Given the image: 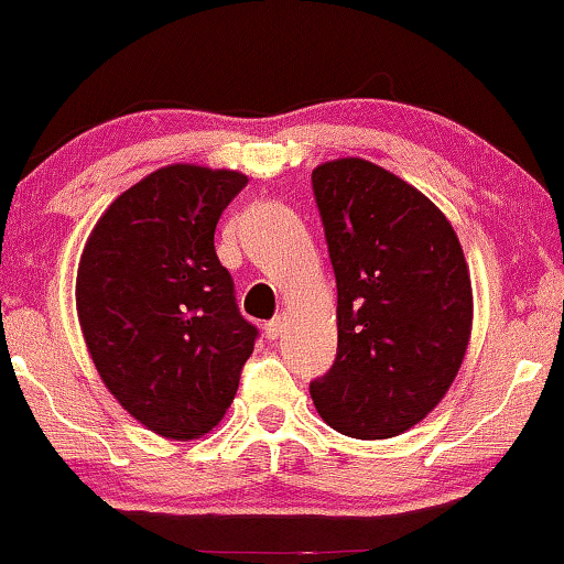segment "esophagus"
Instances as JSON below:
<instances>
[{"label":"esophagus","mask_w":564,"mask_h":564,"mask_svg":"<svg viewBox=\"0 0 564 564\" xmlns=\"http://www.w3.org/2000/svg\"><path fill=\"white\" fill-rule=\"evenodd\" d=\"M264 334H267V338H272V341H274V338H280L284 334V318L269 321L264 326Z\"/></svg>","instance_id":"34e87169"}]
</instances>
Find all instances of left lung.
<instances>
[{"instance_id":"1","label":"left lung","mask_w":564,"mask_h":564,"mask_svg":"<svg viewBox=\"0 0 564 564\" xmlns=\"http://www.w3.org/2000/svg\"><path fill=\"white\" fill-rule=\"evenodd\" d=\"M313 192L338 290V351L311 384L315 411L344 436H398L434 411L465 359V251L423 192L372 161L315 166Z\"/></svg>"}]
</instances>
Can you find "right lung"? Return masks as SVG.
<instances>
[{
  "label": "right lung",
  "instance_id": "right-lung-1",
  "mask_svg": "<svg viewBox=\"0 0 564 564\" xmlns=\"http://www.w3.org/2000/svg\"><path fill=\"white\" fill-rule=\"evenodd\" d=\"M246 182L234 169H156L84 243L76 313L89 357L112 398L164 438L218 426L257 341L215 253V226Z\"/></svg>",
  "mask_w": 564,
  "mask_h": 564
}]
</instances>
